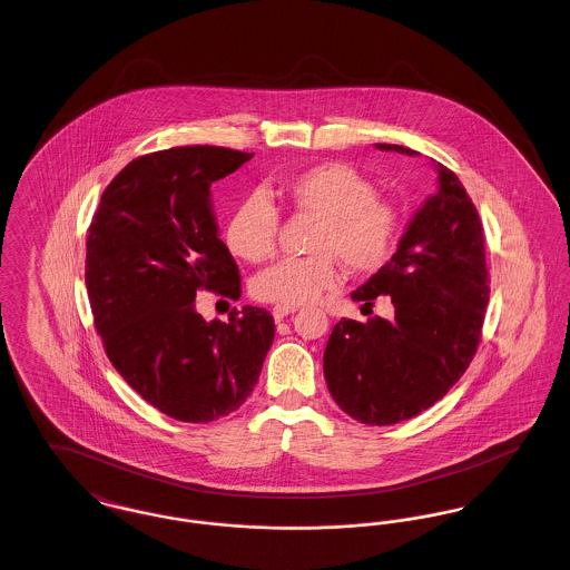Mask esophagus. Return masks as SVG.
<instances>
[{
    "label": "esophagus",
    "mask_w": 570,
    "mask_h": 570,
    "mask_svg": "<svg viewBox=\"0 0 570 570\" xmlns=\"http://www.w3.org/2000/svg\"><path fill=\"white\" fill-rule=\"evenodd\" d=\"M297 312V307L295 305H273L272 314L273 318L279 323V321H284L288 314H295Z\"/></svg>",
    "instance_id": "esophagus-1"
}]
</instances>
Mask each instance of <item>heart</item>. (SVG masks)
Masks as SVG:
<instances>
[{"instance_id":"b5f03b06","label":"heart","mask_w":570,"mask_h":570,"mask_svg":"<svg viewBox=\"0 0 570 570\" xmlns=\"http://www.w3.org/2000/svg\"><path fill=\"white\" fill-rule=\"evenodd\" d=\"M297 214L318 217L309 256L277 261L252 282L254 295L277 305H303L340 282V263L353 272L382 267L400 239V219L379 200L370 179L348 164L312 166L284 186ZM279 214L263 191H254L226 224L228 249L249 263L272 258L277 247Z\"/></svg>"}]
</instances>
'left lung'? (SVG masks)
I'll use <instances>...</instances> for the list:
<instances>
[{"mask_svg":"<svg viewBox=\"0 0 570 570\" xmlns=\"http://www.w3.org/2000/svg\"><path fill=\"white\" fill-rule=\"evenodd\" d=\"M382 151L419 156L402 145ZM438 191L414 214L397 252L351 297L389 295L395 318H342L323 370L335 404L365 425H393L434 406L476 353L489 303L483 224L458 175L442 164Z\"/></svg>","mask_w":570,"mask_h":570,"instance_id":"left-lung-1","label":"left lung"}]
</instances>
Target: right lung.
I'll return each mask as SVG.
<instances>
[{"instance_id": "obj_1", "label": "right lung", "mask_w": 570, "mask_h": 570, "mask_svg": "<svg viewBox=\"0 0 570 570\" xmlns=\"http://www.w3.org/2000/svg\"><path fill=\"white\" fill-rule=\"evenodd\" d=\"M254 154L194 145L140 156L94 214L85 284L112 367L136 393L184 423H209L242 406L275 335L263 307L207 323L196 293L242 297V277L217 237L212 184Z\"/></svg>"}]
</instances>
